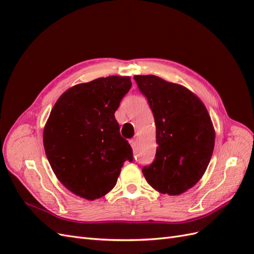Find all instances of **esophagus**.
I'll list each match as a JSON object with an SVG mask.
<instances>
[{
    "label": "esophagus",
    "instance_id": "34e87169",
    "mask_svg": "<svg viewBox=\"0 0 254 254\" xmlns=\"http://www.w3.org/2000/svg\"><path fill=\"white\" fill-rule=\"evenodd\" d=\"M129 143H130V145H131V147L134 148L135 147V144H136V139H135V137H133V139H131V140H129Z\"/></svg>",
    "mask_w": 254,
    "mask_h": 254
}]
</instances>
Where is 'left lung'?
<instances>
[{"instance_id": "1", "label": "left lung", "mask_w": 254, "mask_h": 254, "mask_svg": "<svg viewBox=\"0 0 254 254\" xmlns=\"http://www.w3.org/2000/svg\"><path fill=\"white\" fill-rule=\"evenodd\" d=\"M147 97L156 124L155 161L143 167L149 186L171 196L187 191L201 179L210 163L215 130L204 104L178 83L155 75H134Z\"/></svg>"}]
</instances>
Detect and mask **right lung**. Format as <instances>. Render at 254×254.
Instances as JSON below:
<instances>
[{
	"label": "right lung",
	"instance_id": "1",
	"mask_svg": "<svg viewBox=\"0 0 254 254\" xmlns=\"http://www.w3.org/2000/svg\"><path fill=\"white\" fill-rule=\"evenodd\" d=\"M130 88L129 76L75 84L57 99L45 123L43 145L54 174L87 200L109 193L125 161H132V149L114 117Z\"/></svg>",
	"mask_w": 254,
	"mask_h": 254
}]
</instances>
